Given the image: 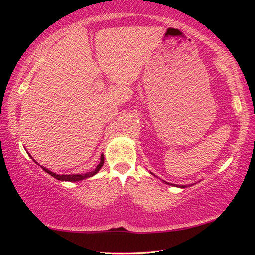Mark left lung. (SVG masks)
Segmentation results:
<instances>
[{
	"instance_id": "obj_1",
	"label": "left lung",
	"mask_w": 255,
	"mask_h": 255,
	"mask_svg": "<svg viewBox=\"0 0 255 255\" xmlns=\"http://www.w3.org/2000/svg\"><path fill=\"white\" fill-rule=\"evenodd\" d=\"M149 173L150 174H152V175H154L153 173H152V172H149ZM163 181V182L164 183H165V184H169V185H173V187H178V188H182V189H184V188H187V187H191V185H179V184H172V183H170V182H166V181H164V180H162ZM193 184H196V183H193Z\"/></svg>"
}]
</instances>
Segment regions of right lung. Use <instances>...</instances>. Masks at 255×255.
<instances>
[{
    "label": "right lung",
    "mask_w": 255,
    "mask_h": 255,
    "mask_svg": "<svg viewBox=\"0 0 255 255\" xmlns=\"http://www.w3.org/2000/svg\"><path fill=\"white\" fill-rule=\"evenodd\" d=\"M29 154V153H28ZM29 156L31 157V155L29 154ZM32 158V157H31ZM34 161V159H33ZM34 163H37L36 161H34ZM103 163H105V156H103V154H101V157H100V163L98 164V166L96 167V170H93V171H91V172H88V173H85V174H56V173H54V172H51V171H49L48 169H46V167H44V166H41L40 165V167L42 170H44L45 172H47V173H48L49 175H51L53 176V178H55L56 180H59V181H70V182H76V181H82V180H85V179H88V178H91V176H93V175H96L99 171H100V169L102 167V165H103ZM38 164V163H37ZM38 165H39V164H38Z\"/></svg>",
    "instance_id": "right-lung-1"
}]
</instances>
